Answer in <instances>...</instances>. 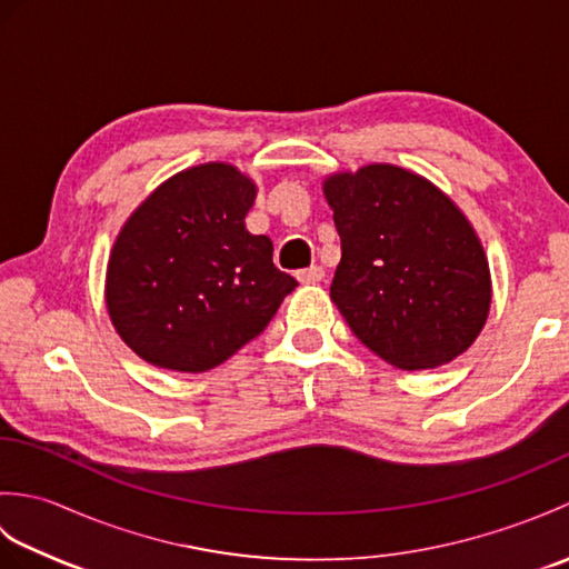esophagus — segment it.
<instances>
[{"label": "esophagus", "mask_w": 569, "mask_h": 569, "mask_svg": "<svg viewBox=\"0 0 569 569\" xmlns=\"http://www.w3.org/2000/svg\"><path fill=\"white\" fill-rule=\"evenodd\" d=\"M296 278L300 283H320L322 278H325V269L322 266H310V269H303V271H298L296 273Z\"/></svg>", "instance_id": "obj_1"}]
</instances>
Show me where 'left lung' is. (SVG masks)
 <instances>
[{
  "label": "left lung",
  "mask_w": 569,
  "mask_h": 569,
  "mask_svg": "<svg viewBox=\"0 0 569 569\" xmlns=\"http://www.w3.org/2000/svg\"><path fill=\"white\" fill-rule=\"evenodd\" d=\"M342 241L332 303L373 355L398 369H435L485 330L491 271L475 227L428 178L367 163L322 180Z\"/></svg>",
  "instance_id": "1"
}]
</instances>
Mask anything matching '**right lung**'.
<instances>
[{"label": "right lung", "instance_id": "add662e5", "mask_svg": "<svg viewBox=\"0 0 569 569\" xmlns=\"http://www.w3.org/2000/svg\"><path fill=\"white\" fill-rule=\"evenodd\" d=\"M257 183L210 161L171 176L127 217L104 303L122 342L159 369L200 373L253 340L298 286L244 217Z\"/></svg>", "mask_w": 569, "mask_h": 569}]
</instances>
